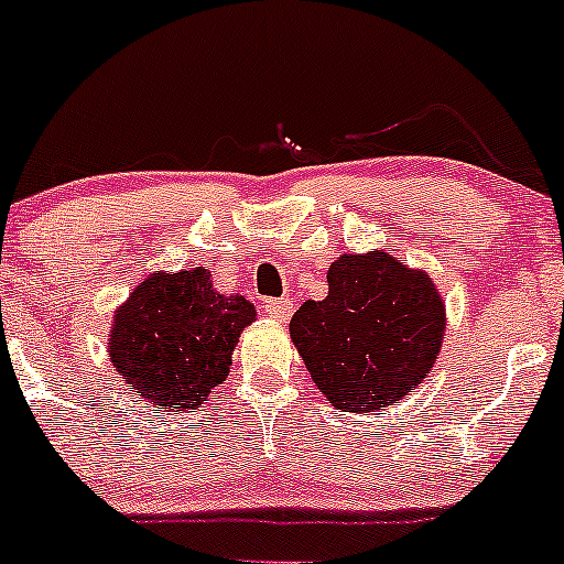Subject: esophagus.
I'll use <instances>...</instances> for the list:
<instances>
[{"label":"esophagus","mask_w":564,"mask_h":564,"mask_svg":"<svg viewBox=\"0 0 564 564\" xmlns=\"http://www.w3.org/2000/svg\"><path fill=\"white\" fill-rule=\"evenodd\" d=\"M262 307H264V313L275 321H286L291 315V302L286 300V296H281V300H264Z\"/></svg>","instance_id":"34e87169"}]
</instances>
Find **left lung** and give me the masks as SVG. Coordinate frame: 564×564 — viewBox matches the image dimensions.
Wrapping results in <instances>:
<instances>
[{
	"label": "left lung",
	"mask_w": 564,
	"mask_h": 564,
	"mask_svg": "<svg viewBox=\"0 0 564 564\" xmlns=\"http://www.w3.org/2000/svg\"><path fill=\"white\" fill-rule=\"evenodd\" d=\"M291 339L318 390L341 411H381L422 384L445 332L435 283L387 251L345 254L328 268V296L304 302Z\"/></svg>",
	"instance_id": "obj_1"
}]
</instances>
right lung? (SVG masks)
<instances>
[{
  "label": "right lung",
  "mask_w": 564,
  "mask_h": 564,
  "mask_svg": "<svg viewBox=\"0 0 564 564\" xmlns=\"http://www.w3.org/2000/svg\"><path fill=\"white\" fill-rule=\"evenodd\" d=\"M254 304L212 289L204 268L156 273L116 313L111 360L148 403L198 408L230 371L232 347Z\"/></svg>",
  "instance_id": "add662e5"
}]
</instances>
